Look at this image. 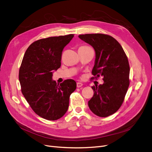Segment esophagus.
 Here are the masks:
<instances>
[{
  "label": "esophagus",
  "mask_w": 152,
  "mask_h": 152,
  "mask_svg": "<svg viewBox=\"0 0 152 152\" xmlns=\"http://www.w3.org/2000/svg\"><path fill=\"white\" fill-rule=\"evenodd\" d=\"M76 86H77V88H80V87H81L82 86H83V84H82V83H80V82H77Z\"/></svg>",
  "instance_id": "1"
}]
</instances>
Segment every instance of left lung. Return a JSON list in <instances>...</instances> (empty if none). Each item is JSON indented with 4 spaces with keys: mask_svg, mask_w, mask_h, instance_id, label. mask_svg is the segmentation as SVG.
Listing matches in <instances>:
<instances>
[{
    "mask_svg": "<svg viewBox=\"0 0 152 152\" xmlns=\"http://www.w3.org/2000/svg\"><path fill=\"white\" fill-rule=\"evenodd\" d=\"M79 37L95 50V64L91 79L103 77L102 85L92 86L94 94L88 101L91 111L99 117L116 112L130 85V66L122 46L112 36L102 33L80 34Z\"/></svg>",
    "mask_w": 152,
    "mask_h": 152,
    "instance_id": "left-lung-1",
    "label": "left lung"
}]
</instances>
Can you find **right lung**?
I'll return each mask as SVG.
<instances>
[{
    "label": "right lung",
    "mask_w": 152,
    "mask_h": 152,
    "mask_svg": "<svg viewBox=\"0 0 152 152\" xmlns=\"http://www.w3.org/2000/svg\"><path fill=\"white\" fill-rule=\"evenodd\" d=\"M73 34L39 39L26 50L19 73L21 91L33 111L49 121L62 118L66 112L71 94L76 88L73 79L60 84L52 80L53 71L61 65L64 47Z\"/></svg>",
    "instance_id": "obj_1"
}]
</instances>
